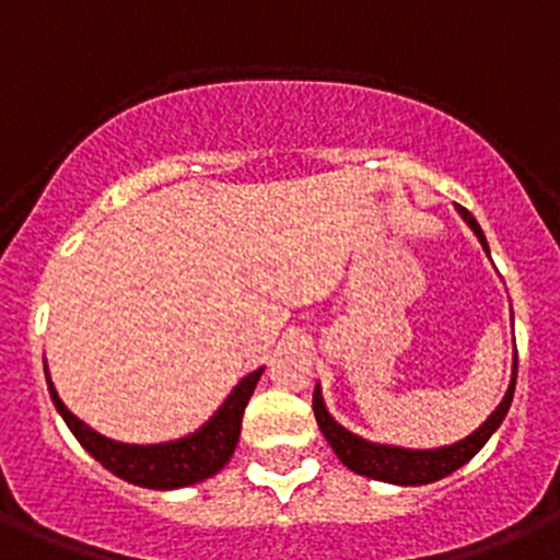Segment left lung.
<instances>
[{
    "instance_id": "left-lung-1",
    "label": "left lung",
    "mask_w": 560,
    "mask_h": 560,
    "mask_svg": "<svg viewBox=\"0 0 560 560\" xmlns=\"http://www.w3.org/2000/svg\"><path fill=\"white\" fill-rule=\"evenodd\" d=\"M464 221L469 223L475 234H478L480 245L489 254V245H486L483 232H480L478 221L472 218V212H467L464 207H458ZM514 386H516V368L514 378H511L509 392H505L503 404L492 411V417L483 422L475 433H469L467 439L456 442V445L439 447V451H406V447H392V445H375V442H368V439L357 436V433L345 431L339 422H334V417L326 411V404H323L320 386L315 389V398H312V409H315L317 425H320L323 436L328 439V445L334 447L339 462L345 464L353 472L364 475V478L384 480V483H398V486H422L433 483V480L445 478V475L456 472L458 467L469 462L480 447L489 442L494 431L500 428V422L505 420L511 409V400H514Z\"/></svg>"
}]
</instances>
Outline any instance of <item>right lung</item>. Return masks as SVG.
Listing matches in <instances>:
<instances>
[{"label":"right lung","mask_w":560,"mask_h":560,"mask_svg":"<svg viewBox=\"0 0 560 560\" xmlns=\"http://www.w3.org/2000/svg\"><path fill=\"white\" fill-rule=\"evenodd\" d=\"M259 375H262V368L245 375L207 425H201L190 436L176 439V442H162V445H124V442L102 436V433L88 428L85 422L77 420L66 409V404L57 398L49 375H46V384H49L51 404L60 411L66 425L71 428L77 442L104 469L135 486H145V489H182V486L212 478V475L226 467L240 442L243 411L248 406V398L254 395Z\"/></svg>","instance_id":"obj_1"}]
</instances>
